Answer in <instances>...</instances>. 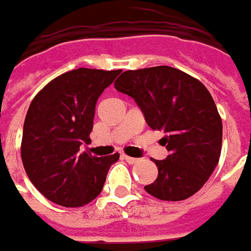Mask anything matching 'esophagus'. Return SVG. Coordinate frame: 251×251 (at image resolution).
Wrapping results in <instances>:
<instances>
[{
  "label": "esophagus",
  "instance_id": "esophagus-1",
  "mask_svg": "<svg viewBox=\"0 0 251 251\" xmlns=\"http://www.w3.org/2000/svg\"><path fill=\"white\" fill-rule=\"evenodd\" d=\"M124 158H125V161L127 162V163H130V165H133V163H136V162L139 161L137 158H133V156H127V155H124Z\"/></svg>",
  "mask_w": 251,
  "mask_h": 251
}]
</instances>
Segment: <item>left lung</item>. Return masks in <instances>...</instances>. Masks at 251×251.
Here are the masks:
<instances>
[{"label": "left lung", "mask_w": 251, "mask_h": 251, "mask_svg": "<svg viewBox=\"0 0 251 251\" xmlns=\"http://www.w3.org/2000/svg\"><path fill=\"white\" fill-rule=\"evenodd\" d=\"M114 85L134 99L151 129L166 133L168 158L154 159L158 177L144 190L172 202L197 194L217 166L223 144V122L210 92L169 66L129 70Z\"/></svg>", "instance_id": "1"}]
</instances>
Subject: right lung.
I'll return each mask as SVG.
<instances>
[{
    "label": "right lung",
    "instance_id": "add662e5",
    "mask_svg": "<svg viewBox=\"0 0 251 251\" xmlns=\"http://www.w3.org/2000/svg\"><path fill=\"white\" fill-rule=\"evenodd\" d=\"M119 73L76 68L56 76L32 99L20 154L28 178L50 202L66 207L88 204L119 159L118 152L99 158L79 150L90 141L97 99Z\"/></svg>",
    "mask_w": 251,
    "mask_h": 251
}]
</instances>
